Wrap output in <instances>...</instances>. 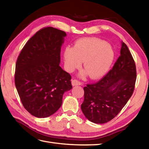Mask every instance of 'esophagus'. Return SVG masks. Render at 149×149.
<instances>
[{
    "label": "esophagus",
    "instance_id": "obj_1",
    "mask_svg": "<svg viewBox=\"0 0 149 149\" xmlns=\"http://www.w3.org/2000/svg\"><path fill=\"white\" fill-rule=\"evenodd\" d=\"M72 84L73 86H78V85L81 84V82L77 80V79H74L72 81Z\"/></svg>",
    "mask_w": 149,
    "mask_h": 149
}]
</instances>
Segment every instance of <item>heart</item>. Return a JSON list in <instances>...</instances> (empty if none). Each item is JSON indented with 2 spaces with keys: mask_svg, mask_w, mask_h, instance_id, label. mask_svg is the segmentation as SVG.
Segmentation results:
<instances>
[{
  "mask_svg": "<svg viewBox=\"0 0 149 149\" xmlns=\"http://www.w3.org/2000/svg\"><path fill=\"white\" fill-rule=\"evenodd\" d=\"M65 67L68 72H74L83 61L85 70L91 79L102 77L109 70L115 58L112 46L97 38H88L77 40L74 47H66L63 51Z\"/></svg>",
  "mask_w": 149,
  "mask_h": 149,
  "instance_id": "obj_1",
  "label": "heart"
}]
</instances>
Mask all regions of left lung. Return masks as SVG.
<instances>
[{
	"instance_id": "obj_1",
	"label": "left lung",
	"mask_w": 149,
	"mask_h": 149,
	"mask_svg": "<svg viewBox=\"0 0 149 149\" xmlns=\"http://www.w3.org/2000/svg\"><path fill=\"white\" fill-rule=\"evenodd\" d=\"M136 80L134 60L125 43L113 68L103 78L84 87L81 110L95 123L110 121L120 112L132 96Z\"/></svg>"
}]
</instances>
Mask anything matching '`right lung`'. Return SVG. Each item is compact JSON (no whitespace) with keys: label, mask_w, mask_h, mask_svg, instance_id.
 Masks as SVG:
<instances>
[{"label":"right lung","mask_w":149,"mask_h":149,"mask_svg":"<svg viewBox=\"0 0 149 149\" xmlns=\"http://www.w3.org/2000/svg\"><path fill=\"white\" fill-rule=\"evenodd\" d=\"M64 31L44 27L27 41L16 63L15 83L24 108L38 118L53 115L72 88L71 75L59 66Z\"/></svg>","instance_id":"right-lung-1"}]
</instances>
